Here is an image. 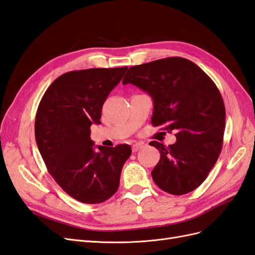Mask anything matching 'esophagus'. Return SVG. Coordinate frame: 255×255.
Segmentation results:
<instances>
[{
	"label": "esophagus",
	"instance_id": "1",
	"mask_svg": "<svg viewBox=\"0 0 255 255\" xmlns=\"http://www.w3.org/2000/svg\"><path fill=\"white\" fill-rule=\"evenodd\" d=\"M141 148H143V143H134L133 145H132V151L135 153V152H137V151H139Z\"/></svg>",
	"mask_w": 255,
	"mask_h": 255
}]
</instances>
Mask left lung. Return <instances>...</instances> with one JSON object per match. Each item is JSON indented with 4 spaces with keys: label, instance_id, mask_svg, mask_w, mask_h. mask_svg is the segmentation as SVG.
Instances as JSON below:
<instances>
[{
    "label": "left lung",
    "instance_id": "left-lung-1",
    "mask_svg": "<svg viewBox=\"0 0 255 255\" xmlns=\"http://www.w3.org/2000/svg\"><path fill=\"white\" fill-rule=\"evenodd\" d=\"M153 99V127L175 132L176 142L151 141L160 158L151 174L168 194H188L201 185L217 161L226 128L222 97L201 68L182 57L130 67L122 81Z\"/></svg>",
    "mask_w": 255,
    "mask_h": 255
}]
</instances>
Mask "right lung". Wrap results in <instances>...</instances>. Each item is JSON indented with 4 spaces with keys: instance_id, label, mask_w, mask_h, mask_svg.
<instances>
[{
    "instance_id": "obj_1",
    "label": "right lung",
    "mask_w": 255,
    "mask_h": 255,
    "mask_svg": "<svg viewBox=\"0 0 255 255\" xmlns=\"http://www.w3.org/2000/svg\"><path fill=\"white\" fill-rule=\"evenodd\" d=\"M128 67L92 68L60 75L44 92L35 120V138L49 173L82 203H102L119 188L128 144L98 145L90 127L101 121L102 106Z\"/></svg>"
}]
</instances>
